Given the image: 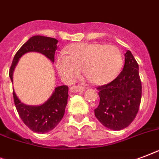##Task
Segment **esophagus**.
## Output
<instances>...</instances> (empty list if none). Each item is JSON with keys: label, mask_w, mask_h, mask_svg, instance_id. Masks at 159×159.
<instances>
[{"label": "esophagus", "mask_w": 159, "mask_h": 159, "mask_svg": "<svg viewBox=\"0 0 159 159\" xmlns=\"http://www.w3.org/2000/svg\"><path fill=\"white\" fill-rule=\"evenodd\" d=\"M86 90L85 87H82V86H71L70 89H69V91L71 92H73V93H76V92H83L84 91Z\"/></svg>", "instance_id": "esophagus-1"}]
</instances>
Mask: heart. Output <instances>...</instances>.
Instances as JSON below:
<instances>
[{"label": "heart", "mask_w": 159, "mask_h": 159, "mask_svg": "<svg viewBox=\"0 0 159 159\" xmlns=\"http://www.w3.org/2000/svg\"><path fill=\"white\" fill-rule=\"evenodd\" d=\"M68 55H59L55 67L62 80L71 83L82 68L91 82L98 86L110 83L123 66V55L118 47L100 43L74 44L68 49Z\"/></svg>", "instance_id": "b5f03b06"}]
</instances>
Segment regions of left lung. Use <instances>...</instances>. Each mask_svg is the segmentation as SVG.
Wrapping results in <instances>:
<instances>
[{
    "label": "left lung",
    "mask_w": 159,
    "mask_h": 159,
    "mask_svg": "<svg viewBox=\"0 0 159 159\" xmlns=\"http://www.w3.org/2000/svg\"><path fill=\"white\" fill-rule=\"evenodd\" d=\"M123 69L115 80L98 87L100 104L95 115L107 128L119 131L131 124L137 114L142 86L139 65L130 50L125 53Z\"/></svg>",
    "instance_id": "8db88e82"
}]
</instances>
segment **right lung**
I'll list each match as a JSON object with an SVG mask.
<instances>
[{"instance_id": "add662e5", "label": "right lung", "mask_w": 159, "mask_h": 159, "mask_svg": "<svg viewBox=\"0 0 159 159\" xmlns=\"http://www.w3.org/2000/svg\"><path fill=\"white\" fill-rule=\"evenodd\" d=\"M58 40L43 36H33L21 46L15 54L10 69V77L13 82V74L19 59L28 52H37L46 56L51 63L55 62V53L57 50ZM13 96L17 112L24 124L37 133L43 134L57 126L64 115L68 104V87H55L52 95L40 105H28L19 100L13 90Z\"/></svg>"}]
</instances>
